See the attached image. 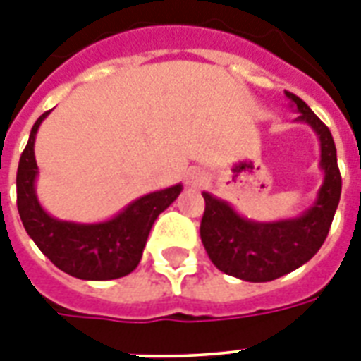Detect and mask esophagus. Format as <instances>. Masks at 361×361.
Here are the masks:
<instances>
[{
    "label": "esophagus",
    "instance_id": "1",
    "mask_svg": "<svg viewBox=\"0 0 361 361\" xmlns=\"http://www.w3.org/2000/svg\"><path fill=\"white\" fill-rule=\"evenodd\" d=\"M202 181H204V176L200 174V172H192V174L189 176V183H191V185H200Z\"/></svg>",
    "mask_w": 361,
    "mask_h": 361
}]
</instances>
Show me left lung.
Listing matches in <instances>:
<instances>
[{
    "mask_svg": "<svg viewBox=\"0 0 361 361\" xmlns=\"http://www.w3.org/2000/svg\"><path fill=\"white\" fill-rule=\"evenodd\" d=\"M285 95L298 112L296 121L307 123L319 136L324 181L313 206L292 219L260 223L241 217L228 202L202 192L206 209L200 238L209 260L223 274L251 283L274 281L311 260L330 232L341 198V174L330 129L298 95Z\"/></svg>",
    "mask_w": 361,
    "mask_h": 361,
    "instance_id": "obj_1",
    "label": "left lung"
}]
</instances>
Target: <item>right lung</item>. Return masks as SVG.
I'll use <instances>...</instances> for the list:
<instances>
[{
    "label": "right lung",
    "mask_w": 361,
    "mask_h": 361,
    "mask_svg": "<svg viewBox=\"0 0 361 361\" xmlns=\"http://www.w3.org/2000/svg\"><path fill=\"white\" fill-rule=\"evenodd\" d=\"M35 121L16 172V206L25 232L44 257L61 271L84 281H109L129 275L138 266L153 223L181 192V183L149 192L125 206L112 219L101 223L61 221L44 212L35 192L39 174L35 136L42 120Z\"/></svg>",
    "instance_id": "add662e5"
}]
</instances>
